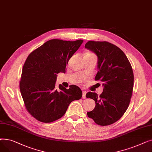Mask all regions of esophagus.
Segmentation results:
<instances>
[{
  "instance_id": "34e87169",
  "label": "esophagus",
  "mask_w": 152,
  "mask_h": 152,
  "mask_svg": "<svg viewBox=\"0 0 152 152\" xmlns=\"http://www.w3.org/2000/svg\"><path fill=\"white\" fill-rule=\"evenodd\" d=\"M86 91H83V99H86Z\"/></svg>"
}]
</instances>
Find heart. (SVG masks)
<instances>
[{"mask_svg": "<svg viewBox=\"0 0 152 152\" xmlns=\"http://www.w3.org/2000/svg\"><path fill=\"white\" fill-rule=\"evenodd\" d=\"M86 55H94L92 53H87L86 54Z\"/></svg>", "mask_w": 152, "mask_h": 152, "instance_id": "b5f03b06", "label": "heart"}]
</instances>
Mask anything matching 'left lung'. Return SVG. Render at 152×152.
Masks as SVG:
<instances>
[{"mask_svg": "<svg viewBox=\"0 0 152 152\" xmlns=\"http://www.w3.org/2000/svg\"><path fill=\"white\" fill-rule=\"evenodd\" d=\"M85 48L97 56L95 80L102 81L103 87L100 96L86 94L95 102L94 109L87 114L97 124L108 126L119 120L129 107L134 86L132 66L124 53L110 42L90 41Z\"/></svg>", "mask_w": 152, "mask_h": 152, "instance_id": "left-lung-1", "label": "left lung"}]
</instances>
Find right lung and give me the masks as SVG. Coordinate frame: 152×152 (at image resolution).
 <instances>
[{
	"label": "right lung",
	"instance_id": "1",
	"mask_svg": "<svg viewBox=\"0 0 152 152\" xmlns=\"http://www.w3.org/2000/svg\"><path fill=\"white\" fill-rule=\"evenodd\" d=\"M83 40L52 39L31 52L23 65L20 89L28 112L38 121L51 123L61 118L69 103L79 100L83 92L71 85L55 87L57 74L66 72L69 60Z\"/></svg>",
	"mask_w": 152,
	"mask_h": 152
}]
</instances>
